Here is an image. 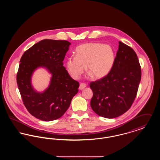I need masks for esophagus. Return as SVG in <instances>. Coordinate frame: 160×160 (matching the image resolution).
I'll return each mask as SVG.
<instances>
[{
	"label": "esophagus",
	"mask_w": 160,
	"mask_h": 160,
	"mask_svg": "<svg viewBox=\"0 0 160 160\" xmlns=\"http://www.w3.org/2000/svg\"><path fill=\"white\" fill-rule=\"evenodd\" d=\"M86 86V84L83 83H82L80 84V86H79V89L80 90H83V89H84Z\"/></svg>",
	"instance_id": "obj_1"
}]
</instances>
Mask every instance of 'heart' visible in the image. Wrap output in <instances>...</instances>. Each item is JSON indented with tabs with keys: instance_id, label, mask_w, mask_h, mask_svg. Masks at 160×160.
<instances>
[{
	"instance_id": "obj_1",
	"label": "heart",
	"mask_w": 160,
	"mask_h": 160,
	"mask_svg": "<svg viewBox=\"0 0 160 160\" xmlns=\"http://www.w3.org/2000/svg\"><path fill=\"white\" fill-rule=\"evenodd\" d=\"M114 52L108 45L101 43H86L78 46L75 56L67 59L65 65L69 75L78 79L85 69L89 76L100 79L110 72L114 64Z\"/></svg>"
}]
</instances>
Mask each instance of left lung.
<instances>
[{
  "mask_svg": "<svg viewBox=\"0 0 160 160\" xmlns=\"http://www.w3.org/2000/svg\"><path fill=\"white\" fill-rule=\"evenodd\" d=\"M137 54L129 46L119 42L114 64L106 76L92 82V110L100 116L114 118L125 113L137 95L141 80Z\"/></svg>",
  "mask_w": 160,
  "mask_h": 160,
  "instance_id": "obj_1",
  "label": "left lung"
}]
</instances>
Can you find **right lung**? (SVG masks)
Returning a JSON list of instances; mask_svg holds the SVG:
<instances>
[{
	"label": "right lung",
	"mask_w": 160,
	"mask_h": 160,
	"mask_svg": "<svg viewBox=\"0 0 160 160\" xmlns=\"http://www.w3.org/2000/svg\"><path fill=\"white\" fill-rule=\"evenodd\" d=\"M71 43L65 40L43 39L27 50L20 59L17 83L23 104L32 116L44 121L60 118L78 91L79 83L63 67V61ZM52 74L51 84L44 92H35L31 77L38 67Z\"/></svg>",
	"instance_id": "add662e5"
}]
</instances>
